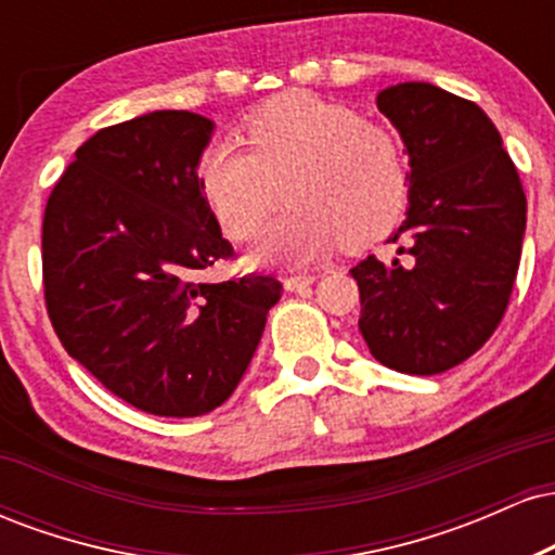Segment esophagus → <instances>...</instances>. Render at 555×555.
<instances>
[{
	"label": "esophagus",
	"instance_id": "esophagus-1",
	"mask_svg": "<svg viewBox=\"0 0 555 555\" xmlns=\"http://www.w3.org/2000/svg\"><path fill=\"white\" fill-rule=\"evenodd\" d=\"M313 282H315L313 273H297V276H286L284 279V289L286 292H302V289H308V286Z\"/></svg>",
	"mask_w": 555,
	"mask_h": 555
}]
</instances>
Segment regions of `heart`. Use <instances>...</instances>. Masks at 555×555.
<instances>
[{"mask_svg": "<svg viewBox=\"0 0 555 555\" xmlns=\"http://www.w3.org/2000/svg\"><path fill=\"white\" fill-rule=\"evenodd\" d=\"M247 149L216 140L197 162V184L232 240H253L286 193L292 208L256 256L305 266L339 242L362 247L397 224L410 164L393 132L308 93L271 101L245 127ZM285 190L282 191L281 188Z\"/></svg>", "mask_w": 555, "mask_h": 555, "instance_id": "1", "label": "heart"}]
</instances>
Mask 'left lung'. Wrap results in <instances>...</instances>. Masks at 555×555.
I'll return each mask as SVG.
<instances>
[{
	"label": "left lung",
	"instance_id": "1",
	"mask_svg": "<svg viewBox=\"0 0 555 555\" xmlns=\"http://www.w3.org/2000/svg\"><path fill=\"white\" fill-rule=\"evenodd\" d=\"M410 154V208L388 242L399 258L354 266L360 334L380 365L436 375L499 328L517 279L527 197L488 114L430 86L378 93Z\"/></svg>",
	"mask_w": 555,
	"mask_h": 555
}]
</instances>
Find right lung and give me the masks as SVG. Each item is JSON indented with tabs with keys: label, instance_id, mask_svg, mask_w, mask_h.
<instances>
[{
	"label": "right lung",
	"instance_id": "1",
	"mask_svg": "<svg viewBox=\"0 0 555 555\" xmlns=\"http://www.w3.org/2000/svg\"><path fill=\"white\" fill-rule=\"evenodd\" d=\"M214 122L151 112L75 151L43 211V297L62 347L101 386L158 417L216 410L250 365L273 276L206 284L234 256L197 184Z\"/></svg>",
	"mask_w": 555,
	"mask_h": 555
}]
</instances>
